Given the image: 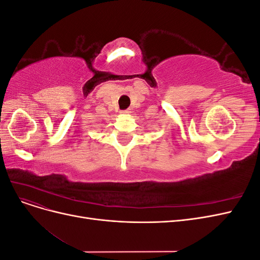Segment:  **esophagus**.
Here are the masks:
<instances>
[{"label": "esophagus", "mask_w": 260, "mask_h": 260, "mask_svg": "<svg viewBox=\"0 0 260 260\" xmlns=\"http://www.w3.org/2000/svg\"><path fill=\"white\" fill-rule=\"evenodd\" d=\"M122 115H129L130 113H131V111H130V109H124V111H121L120 112Z\"/></svg>", "instance_id": "34e87169"}]
</instances>
